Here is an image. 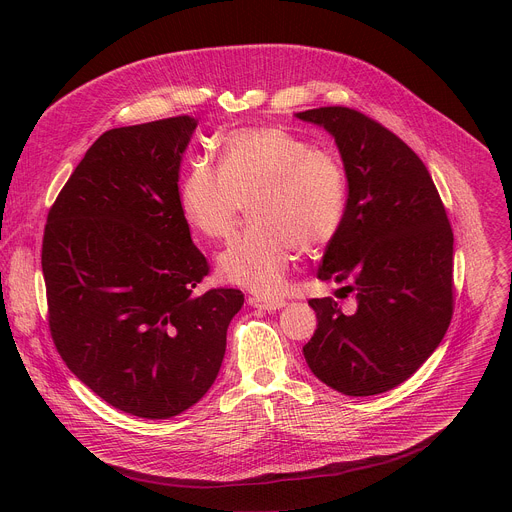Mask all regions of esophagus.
Listing matches in <instances>:
<instances>
[{
	"instance_id": "1",
	"label": "esophagus",
	"mask_w": 512,
	"mask_h": 512,
	"mask_svg": "<svg viewBox=\"0 0 512 512\" xmlns=\"http://www.w3.org/2000/svg\"><path fill=\"white\" fill-rule=\"evenodd\" d=\"M285 300H261V298H249V306L253 308H259V310H265V312H275V310H281L285 308Z\"/></svg>"
}]
</instances>
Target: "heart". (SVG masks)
Listing matches in <instances>:
<instances>
[{"mask_svg": "<svg viewBox=\"0 0 512 512\" xmlns=\"http://www.w3.org/2000/svg\"><path fill=\"white\" fill-rule=\"evenodd\" d=\"M249 202L253 225L218 255L223 279L277 296L298 249L326 247L348 204L342 162L283 127H245L221 143V164L192 156L178 188L186 223L210 241L227 239Z\"/></svg>", "mask_w": 512, "mask_h": 512, "instance_id": "heart-1", "label": "heart"}]
</instances>
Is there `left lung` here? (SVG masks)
<instances>
[{"instance_id": "8db88e82", "label": "left lung", "mask_w": 512, "mask_h": 512, "mask_svg": "<svg viewBox=\"0 0 512 512\" xmlns=\"http://www.w3.org/2000/svg\"><path fill=\"white\" fill-rule=\"evenodd\" d=\"M336 141L348 204L318 279L350 283L356 312L316 298L304 346L310 371L350 397L407 381L440 346L454 312V233L419 156L393 131L348 107L296 113ZM342 287V289H346Z\"/></svg>"}]
</instances>
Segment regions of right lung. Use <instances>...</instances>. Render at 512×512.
I'll return each instance as SVG.
<instances>
[{
	"instance_id": "right-lung-1",
	"label": "right lung",
	"mask_w": 512,
	"mask_h": 512,
	"mask_svg": "<svg viewBox=\"0 0 512 512\" xmlns=\"http://www.w3.org/2000/svg\"><path fill=\"white\" fill-rule=\"evenodd\" d=\"M188 115L105 131L48 212V326L66 367L119 411L168 419L212 387L245 298L194 294L208 261L178 204Z\"/></svg>"
}]
</instances>
